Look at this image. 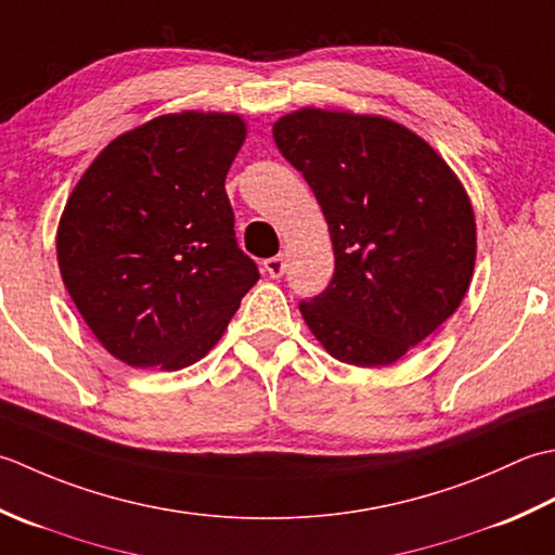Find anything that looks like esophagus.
<instances>
[{
    "label": "esophagus",
    "mask_w": 555,
    "mask_h": 555,
    "mask_svg": "<svg viewBox=\"0 0 555 555\" xmlns=\"http://www.w3.org/2000/svg\"><path fill=\"white\" fill-rule=\"evenodd\" d=\"M263 268H266V273H268L270 278H282V275H285V270H287L285 256L268 258V261H263Z\"/></svg>",
    "instance_id": "1"
}]
</instances>
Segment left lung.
Segmentation results:
<instances>
[{"label": "left lung", "mask_w": 555, "mask_h": 555, "mask_svg": "<svg viewBox=\"0 0 555 555\" xmlns=\"http://www.w3.org/2000/svg\"><path fill=\"white\" fill-rule=\"evenodd\" d=\"M325 215L335 273L299 301L311 333L352 366H388L467 294L477 224L465 189L420 135L383 117L299 109L273 127Z\"/></svg>", "instance_id": "8db88e82"}]
</instances>
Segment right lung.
<instances>
[{
  "instance_id": "add662e5",
  "label": "right lung",
  "mask_w": 555,
  "mask_h": 555,
  "mask_svg": "<svg viewBox=\"0 0 555 555\" xmlns=\"http://www.w3.org/2000/svg\"><path fill=\"white\" fill-rule=\"evenodd\" d=\"M244 139L236 115L157 117L112 141L72 191L56 232L62 280L124 364H194L261 278L224 191Z\"/></svg>"
}]
</instances>
